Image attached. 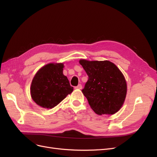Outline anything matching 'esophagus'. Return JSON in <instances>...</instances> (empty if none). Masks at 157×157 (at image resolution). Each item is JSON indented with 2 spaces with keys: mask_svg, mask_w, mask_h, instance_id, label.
<instances>
[{
  "mask_svg": "<svg viewBox=\"0 0 157 157\" xmlns=\"http://www.w3.org/2000/svg\"><path fill=\"white\" fill-rule=\"evenodd\" d=\"M82 88V85H81V84H78L77 86L75 87V88L77 89V90H81Z\"/></svg>",
  "mask_w": 157,
  "mask_h": 157,
  "instance_id": "obj_1",
  "label": "esophagus"
}]
</instances>
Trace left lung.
<instances>
[{
    "mask_svg": "<svg viewBox=\"0 0 157 157\" xmlns=\"http://www.w3.org/2000/svg\"><path fill=\"white\" fill-rule=\"evenodd\" d=\"M88 76L82 92L90 107L99 115H113L125 101L127 84L124 76L115 64L108 60L80 59Z\"/></svg>",
    "mask_w": 157,
    "mask_h": 157,
    "instance_id": "8db88e82",
    "label": "left lung"
}]
</instances>
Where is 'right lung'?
<instances>
[{
    "label": "right lung",
    "instance_id": "1",
    "mask_svg": "<svg viewBox=\"0 0 157 157\" xmlns=\"http://www.w3.org/2000/svg\"><path fill=\"white\" fill-rule=\"evenodd\" d=\"M63 63H50L41 67L33 77L31 96L38 105L52 109L73 91L67 77L63 73Z\"/></svg>",
    "mask_w": 157,
    "mask_h": 157
}]
</instances>
